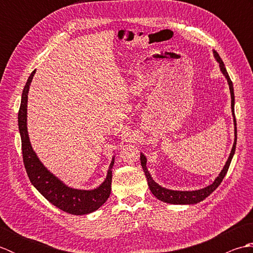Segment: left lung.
Masks as SVG:
<instances>
[{
	"instance_id": "8db88e82",
	"label": "left lung",
	"mask_w": 253,
	"mask_h": 253,
	"mask_svg": "<svg viewBox=\"0 0 253 253\" xmlns=\"http://www.w3.org/2000/svg\"><path fill=\"white\" fill-rule=\"evenodd\" d=\"M213 55L215 57L216 62L219 64V69H221L222 74L225 76V78L227 79V84L229 87V91H230V98H232V114L234 117V126H235V139H234V144L232 148V151H230L229 157L225 163L223 169L221 170V173L218 174V176L216 177L214 181L212 182L211 185H209L207 187L202 188V189H198V190H189V191H181V190H171V189H168V188H164L162 186H160L159 184H157L152 178L151 174L149 173V170L147 169V158L144 157L143 153H140V162H141V166L142 169L144 171V175L147 177L148 180V185L150 190L153 193V196L155 198H158L159 200L166 202V203H170V204H196L203 201L204 199L207 197H209L211 193L216 189V188L221 184L223 178L226 175L227 170L229 169L230 162H232V159L235 154V150H236V142H237V127H236V118H235V94H234V87H233V83L230 80L228 73L226 71V67H225L224 63L222 61V58L219 57L218 53L213 50Z\"/></svg>"
}]
</instances>
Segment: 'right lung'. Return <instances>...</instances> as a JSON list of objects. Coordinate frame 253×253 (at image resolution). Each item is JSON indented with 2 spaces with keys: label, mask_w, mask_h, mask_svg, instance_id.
Wrapping results in <instances>:
<instances>
[{
  "label": "right lung",
  "mask_w": 253,
  "mask_h": 253,
  "mask_svg": "<svg viewBox=\"0 0 253 253\" xmlns=\"http://www.w3.org/2000/svg\"><path fill=\"white\" fill-rule=\"evenodd\" d=\"M36 74L31 73L25 84L21 95V103L18 112V128L21 138V150L25 169L31 184L53 206L61 209L62 211L74 214V215H84L96 211L102 204L109 199L112 184V169L114 165L115 155H113L112 162L107 170L106 178L102 184L91 190L75 189L58 179L52 174L38 158L37 153L31 147L27 128V103H28L29 87Z\"/></svg>",
  "instance_id": "add662e5"
}]
</instances>
